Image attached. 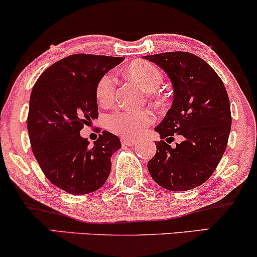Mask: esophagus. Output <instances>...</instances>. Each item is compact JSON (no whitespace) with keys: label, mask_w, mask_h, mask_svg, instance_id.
<instances>
[{"label":"esophagus","mask_w":257,"mask_h":257,"mask_svg":"<svg viewBox=\"0 0 257 257\" xmlns=\"http://www.w3.org/2000/svg\"><path fill=\"white\" fill-rule=\"evenodd\" d=\"M138 140H135V139H132V138H122L120 139V143L123 144V145H126V146H133L137 144Z\"/></svg>","instance_id":"esophagus-1"}]
</instances>
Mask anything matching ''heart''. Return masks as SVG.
Segmentation results:
<instances>
[{
	"label": "heart",
	"instance_id": "1",
	"mask_svg": "<svg viewBox=\"0 0 257 257\" xmlns=\"http://www.w3.org/2000/svg\"><path fill=\"white\" fill-rule=\"evenodd\" d=\"M124 73L144 88L151 90L161 84L162 73L155 64L138 60L129 65ZM116 79L112 73H105L96 84V99L101 105H108L114 98ZM155 120V114L150 110H117L106 117L105 124L112 133L122 137H137L147 125Z\"/></svg>",
	"mask_w": 257,
	"mask_h": 257
}]
</instances>
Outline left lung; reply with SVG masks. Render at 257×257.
Listing matches in <instances>:
<instances>
[{"mask_svg":"<svg viewBox=\"0 0 257 257\" xmlns=\"http://www.w3.org/2000/svg\"><path fill=\"white\" fill-rule=\"evenodd\" d=\"M145 58L169 75L174 87L172 108L155 128L162 140L156 143L157 151L147 168L167 190H192L210 178L226 151L232 124L228 94L213 67L192 53ZM175 135H181L183 141L172 148L169 144Z\"/></svg>","mask_w":257,"mask_h":257,"instance_id":"1","label":"left lung"}]
</instances>
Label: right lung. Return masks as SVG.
Listing matches in <instances>:
<instances>
[{
	"instance_id": "obj_1",
	"label": "right lung",
	"mask_w": 257,
	"mask_h": 257,
	"mask_svg": "<svg viewBox=\"0 0 257 257\" xmlns=\"http://www.w3.org/2000/svg\"><path fill=\"white\" fill-rule=\"evenodd\" d=\"M123 59L69 55L44 70L32 88L28 114L32 152L46 178L66 192H94L110 175L119 139L104 131L90 147L79 132L99 116V79Z\"/></svg>"
}]
</instances>
